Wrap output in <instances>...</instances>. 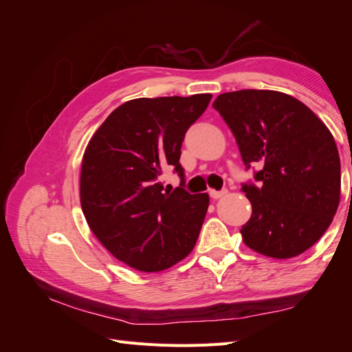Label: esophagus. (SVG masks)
<instances>
[{
  "mask_svg": "<svg viewBox=\"0 0 352 352\" xmlns=\"http://www.w3.org/2000/svg\"><path fill=\"white\" fill-rule=\"evenodd\" d=\"M208 194H210V197H211V198L219 199V198L225 197V195L228 194V189H221V190H214V189H210V190H208Z\"/></svg>",
  "mask_w": 352,
  "mask_h": 352,
  "instance_id": "34e87169",
  "label": "esophagus"
}]
</instances>
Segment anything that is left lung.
I'll return each mask as SVG.
<instances>
[{"label": "left lung", "mask_w": 352, "mask_h": 352, "mask_svg": "<svg viewBox=\"0 0 352 352\" xmlns=\"http://www.w3.org/2000/svg\"><path fill=\"white\" fill-rule=\"evenodd\" d=\"M235 136L260 188L243 185L252 207L242 239L255 252L292 258L323 236L340 197V160L332 133L291 95L269 89L221 94L212 102Z\"/></svg>", "instance_id": "8db88e82"}]
</instances>
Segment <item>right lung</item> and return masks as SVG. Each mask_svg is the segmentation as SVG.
<instances>
[{
  "instance_id": "right-lung-1",
  "label": "right lung",
  "mask_w": 352,
  "mask_h": 352,
  "mask_svg": "<svg viewBox=\"0 0 352 352\" xmlns=\"http://www.w3.org/2000/svg\"><path fill=\"white\" fill-rule=\"evenodd\" d=\"M211 94L136 98L117 107L88 142L80 168V206L98 241L140 272H162L194 250L210 204L180 185L164 189L162 175L179 163L189 126Z\"/></svg>"
}]
</instances>
